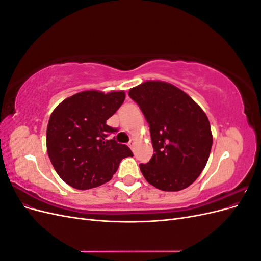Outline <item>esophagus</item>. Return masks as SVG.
Masks as SVG:
<instances>
[{
	"label": "esophagus",
	"instance_id": "esophagus-1",
	"mask_svg": "<svg viewBox=\"0 0 261 261\" xmlns=\"http://www.w3.org/2000/svg\"><path fill=\"white\" fill-rule=\"evenodd\" d=\"M128 146H129V148L134 151V146H135V139H130L129 143H128Z\"/></svg>",
	"mask_w": 261,
	"mask_h": 261
}]
</instances>
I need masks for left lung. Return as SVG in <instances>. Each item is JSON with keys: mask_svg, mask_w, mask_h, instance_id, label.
<instances>
[{"mask_svg": "<svg viewBox=\"0 0 261 261\" xmlns=\"http://www.w3.org/2000/svg\"><path fill=\"white\" fill-rule=\"evenodd\" d=\"M150 126L153 155L139 164L149 184L164 192L181 191L197 179L212 147L203 110L174 85L148 81L128 91Z\"/></svg>", "mask_w": 261, "mask_h": 261, "instance_id": "left-lung-1", "label": "left lung"}]
</instances>
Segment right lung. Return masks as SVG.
I'll list each match as a JSON object with an SVG mask.
<instances>
[{
  "label": "right lung",
  "instance_id": "right-lung-1",
  "mask_svg": "<svg viewBox=\"0 0 261 261\" xmlns=\"http://www.w3.org/2000/svg\"><path fill=\"white\" fill-rule=\"evenodd\" d=\"M125 92L87 90L63 100L52 112L46 128V150L53 168L66 184L90 189L113 177L130 149L110 137L107 125L122 106Z\"/></svg>",
  "mask_w": 261,
  "mask_h": 261
}]
</instances>
